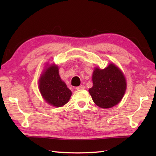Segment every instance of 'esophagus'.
Returning <instances> with one entry per match:
<instances>
[{
	"label": "esophagus",
	"instance_id": "34e87169",
	"mask_svg": "<svg viewBox=\"0 0 156 156\" xmlns=\"http://www.w3.org/2000/svg\"><path fill=\"white\" fill-rule=\"evenodd\" d=\"M84 88H85V87H84V85H80L78 87H76V89H77V90H80V89H84Z\"/></svg>",
	"mask_w": 156,
	"mask_h": 156
}]
</instances>
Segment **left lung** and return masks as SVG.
I'll use <instances>...</instances> for the list:
<instances>
[{"label": "left lung", "instance_id": "8db88e82", "mask_svg": "<svg viewBox=\"0 0 156 156\" xmlns=\"http://www.w3.org/2000/svg\"><path fill=\"white\" fill-rule=\"evenodd\" d=\"M93 87L89 89L97 106L104 109L119 103L126 89L125 77L119 68L110 63L107 67L95 69L92 75Z\"/></svg>", "mask_w": 156, "mask_h": 156}]
</instances>
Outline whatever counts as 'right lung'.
<instances>
[{"instance_id": "obj_1", "label": "right lung", "mask_w": 156, "mask_h": 156, "mask_svg": "<svg viewBox=\"0 0 156 156\" xmlns=\"http://www.w3.org/2000/svg\"><path fill=\"white\" fill-rule=\"evenodd\" d=\"M39 90L47 103L54 107H62L67 103L72 91L60 78L58 66H48L41 75L38 83Z\"/></svg>"}]
</instances>
